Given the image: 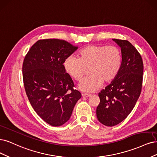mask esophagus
Masks as SVG:
<instances>
[{"label": "esophagus", "instance_id": "esophagus-1", "mask_svg": "<svg viewBox=\"0 0 157 157\" xmlns=\"http://www.w3.org/2000/svg\"><path fill=\"white\" fill-rule=\"evenodd\" d=\"M82 96H83V97L88 98V97H90V96H91V94H86V93H84V94H82Z\"/></svg>", "mask_w": 157, "mask_h": 157}]
</instances>
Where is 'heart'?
Segmentation results:
<instances>
[{
  "instance_id": "b5f03b06",
  "label": "heart",
  "mask_w": 157,
  "mask_h": 157,
  "mask_svg": "<svg viewBox=\"0 0 157 157\" xmlns=\"http://www.w3.org/2000/svg\"><path fill=\"white\" fill-rule=\"evenodd\" d=\"M63 64L66 72L77 82L83 78L89 68L90 75L79 83L78 88L90 93L97 90L103 82L109 83L117 77L122 66V55L115 46L90 45L80 50L78 58L70 55Z\"/></svg>"
}]
</instances>
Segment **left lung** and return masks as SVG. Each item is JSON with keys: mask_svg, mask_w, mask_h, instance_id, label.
Listing matches in <instances>:
<instances>
[{"mask_svg": "<svg viewBox=\"0 0 157 157\" xmlns=\"http://www.w3.org/2000/svg\"><path fill=\"white\" fill-rule=\"evenodd\" d=\"M121 48L122 66L118 75L98 93L96 113L100 122L113 126L122 122L132 112L140 97L144 64L141 55L127 40L113 39Z\"/></svg>", "mask_w": 157, "mask_h": 157, "instance_id": "left-lung-1", "label": "left lung"}]
</instances>
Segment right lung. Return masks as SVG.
<instances>
[{
	"label": "right lung",
	"instance_id": "add662e5",
	"mask_svg": "<svg viewBox=\"0 0 157 157\" xmlns=\"http://www.w3.org/2000/svg\"><path fill=\"white\" fill-rule=\"evenodd\" d=\"M78 46L63 40H39L29 49L23 63L24 87L36 113L49 124L58 126L69 120L82 97L63 63Z\"/></svg>",
	"mask_w": 157,
	"mask_h": 157
}]
</instances>
